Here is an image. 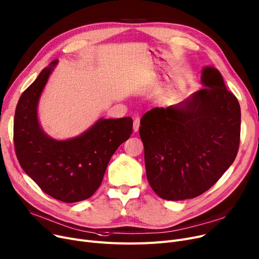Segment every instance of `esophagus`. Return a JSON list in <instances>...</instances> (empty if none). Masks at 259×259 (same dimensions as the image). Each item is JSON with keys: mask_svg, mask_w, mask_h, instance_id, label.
<instances>
[{"mask_svg": "<svg viewBox=\"0 0 259 259\" xmlns=\"http://www.w3.org/2000/svg\"><path fill=\"white\" fill-rule=\"evenodd\" d=\"M139 126H140V119H139V118H135L134 124H133V130H134V132H138Z\"/></svg>", "mask_w": 259, "mask_h": 259, "instance_id": "obj_1", "label": "esophagus"}]
</instances>
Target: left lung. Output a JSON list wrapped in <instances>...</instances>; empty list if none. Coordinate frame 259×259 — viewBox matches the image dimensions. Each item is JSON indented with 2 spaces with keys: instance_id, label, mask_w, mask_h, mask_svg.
<instances>
[{
  "instance_id": "1",
  "label": "left lung",
  "mask_w": 259,
  "mask_h": 259,
  "mask_svg": "<svg viewBox=\"0 0 259 259\" xmlns=\"http://www.w3.org/2000/svg\"><path fill=\"white\" fill-rule=\"evenodd\" d=\"M204 88L166 108L155 107L140 121L146 177L166 200L203 194L236 158L240 106L212 66L202 69Z\"/></svg>"
}]
</instances>
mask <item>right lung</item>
Instances as JSON below:
<instances>
[{
  "mask_svg": "<svg viewBox=\"0 0 259 259\" xmlns=\"http://www.w3.org/2000/svg\"><path fill=\"white\" fill-rule=\"evenodd\" d=\"M58 60L44 68L20 97L14 121L17 158L24 171L53 198L78 202L100 187L110 158L133 133L131 117L99 119L80 136L53 139L38 121V102Z\"/></svg>",
  "mask_w": 259,
  "mask_h": 259,
  "instance_id": "obj_1",
  "label": "right lung"
}]
</instances>
